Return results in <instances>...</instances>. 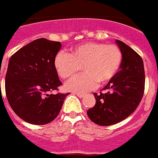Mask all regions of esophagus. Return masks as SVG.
Masks as SVG:
<instances>
[{"mask_svg":"<svg viewBox=\"0 0 158 158\" xmlns=\"http://www.w3.org/2000/svg\"><path fill=\"white\" fill-rule=\"evenodd\" d=\"M75 94L77 95V97H79V98H82L84 96V94H81V93H76Z\"/></svg>","mask_w":158,"mask_h":158,"instance_id":"obj_1","label":"esophagus"}]
</instances>
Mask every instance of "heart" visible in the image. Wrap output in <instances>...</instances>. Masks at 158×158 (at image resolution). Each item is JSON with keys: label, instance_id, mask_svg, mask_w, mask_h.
Returning <instances> with one entry per match:
<instances>
[{"label": "heart", "instance_id": "heart-1", "mask_svg": "<svg viewBox=\"0 0 158 158\" xmlns=\"http://www.w3.org/2000/svg\"><path fill=\"white\" fill-rule=\"evenodd\" d=\"M123 60V53L117 45L103 42H86L75 47L67 55L59 52L54 59L57 73L64 80L72 79L81 70L84 74L65 85L68 90L84 93L97 83L106 84L116 76Z\"/></svg>", "mask_w": 158, "mask_h": 158}]
</instances>
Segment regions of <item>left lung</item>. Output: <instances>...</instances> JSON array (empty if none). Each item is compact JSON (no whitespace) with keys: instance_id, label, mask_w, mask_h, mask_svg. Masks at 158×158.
I'll list each match as a JSON object with an SVG mask.
<instances>
[{"instance_id":"obj_1","label":"left lung","mask_w":158,"mask_h":158,"mask_svg":"<svg viewBox=\"0 0 158 158\" xmlns=\"http://www.w3.org/2000/svg\"><path fill=\"white\" fill-rule=\"evenodd\" d=\"M123 53L119 71L103 88L94 93L96 103L87 111L92 122L110 126L129 117L138 107L145 90V70L141 57L123 41L116 40Z\"/></svg>"}]
</instances>
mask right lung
<instances>
[{
  "mask_svg": "<svg viewBox=\"0 0 158 158\" xmlns=\"http://www.w3.org/2000/svg\"><path fill=\"white\" fill-rule=\"evenodd\" d=\"M59 41L40 38L17 51L6 74V95L17 116L29 123L44 125L58 117L68 94H52L62 82L54 67Z\"/></svg>",
  "mask_w": 158,
  "mask_h": 158,
  "instance_id": "right-lung-1",
  "label": "right lung"
}]
</instances>
